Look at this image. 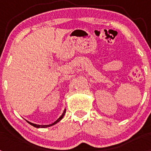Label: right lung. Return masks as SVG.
Returning <instances> with one entry per match:
<instances>
[{
	"label": "right lung",
	"mask_w": 151,
	"mask_h": 151,
	"mask_svg": "<svg viewBox=\"0 0 151 151\" xmlns=\"http://www.w3.org/2000/svg\"><path fill=\"white\" fill-rule=\"evenodd\" d=\"M65 113H66V109H64L63 112V113H62V115H61L59 117V118L57 119L55 122H53L52 124H50V125H38V124H34V123H32V122H29V121H27V120H26V121H27L28 123H29L30 125H32V126H34V127H35V128H47V127H50V126H52V125H55V124H57V122H59L60 121L61 119L63 118L64 115H65Z\"/></svg>",
	"instance_id": "right-lung-1"
}]
</instances>
